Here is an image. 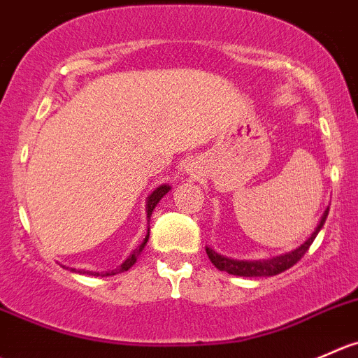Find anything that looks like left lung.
Listing matches in <instances>:
<instances>
[{
    "instance_id": "left-lung-1",
    "label": "left lung",
    "mask_w": 358,
    "mask_h": 358,
    "mask_svg": "<svg viewBox=\"0 0 358 358\" xmlns=\"http://www.w3.org/2000/svg\"><path fill=\"white\" fill-rule=\"evenodd\" d=\"M327 215H329V208H325L318 225L315 227V231L311 232V236L303 243V245L290 250V252L280 253V255L276 257H269V259H260V260H238V259H231V257L220 255V253H217L213 248H210V246H206V253L208 257H210L211 264H213L217 269L229 273V275L245 276V278L280 275V273L290 269V267H292L294 264H296L297 260L308 252V248H310L311 243L315 241V238H317V234L320 232V229L324 227L325 220H327Z\"/></svg>"
}]
</instances>
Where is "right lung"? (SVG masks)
<instances>
[{
	"instance_id": "obj_1",
	"label": "right lung",
	"mask_w": 358,
	"mask_h": 358,
	"mask_svg": "<svg viewBox=\"0 0 358 358\" xmlns=\"http://www.w3.org/2000/svg\"><path fill=\"white\" fill-rule=\"evenodd\" d=\"M169 190H171V187L166 185V183H162V185H159L157 189H154L150 194H148V197H147V218H148V220H150L152 213H154V210H155V206H157V204H159V201H161L162 197H164L166 194L169 192ZM148 231H150V227H148ZM148 236H150V232H147V236H145V239H143V241H141V245L138 246V248H134L133 252H131V255L127 257V259L124 260V262L120 264L119 267L112 269V271L94 273V271H85V269H78V271H76V269H73V267H71V269H69V267H66V266H62V267H64V269H69V271H71V273H80V275H89V276H113V275H119V273L127 271V269H131V267H133L134 264H136L138 257L141 255V252H143L145 245H147Z\"/></svg>"
}]
</instances>
